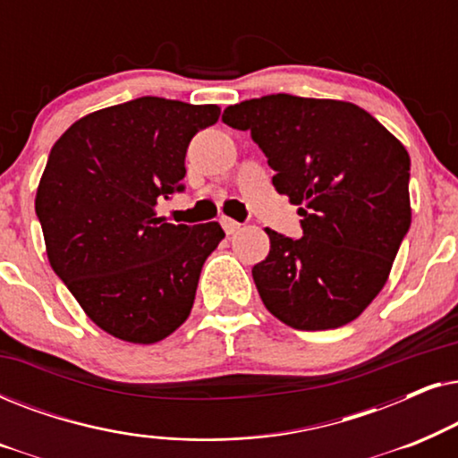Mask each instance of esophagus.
<instances>
[{
  "label": "esophagus",
  "instance_id": "34e87169",
  "mask_svg": "<svg viewBox=\"0 0 458 458\" xmlns=\"http://www.w3.org/2000/svg\"><path fill=\"white\" fill-rule=\"evenodd\" d=\"M221 225H223L225 233H227V235H231V233H235V231H237V229H240V223H237V221H233V218H229V216H223V218H221Z\"/></svg>",
  "mask_w": 458,
  "mask_h": 458
}]
</instances>
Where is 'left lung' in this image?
Masks as SVG:
<instances>
[{
    "instance_id": "left-lung-1",
    "label": "left lung",
    "mask_w": 458,
    "mask_h": 458,
    "mask_svg": "<svg viewBox=\"0 0 458 458\" xmlns=\"http://www.w3.org/2000/svg\"><path fill=\"white\" fill-rule=\"evenodd\" d=\"M298 206L302 237L267 229L271 250L252 268L262 302L300 331L354 321L386 285L411 227V158L367 110L340 99L265 96L229 106Z\"/></svg>"
}]
</instances>
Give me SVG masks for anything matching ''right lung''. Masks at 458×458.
<instances>
[{
	"instance_id": "obj_1",
	"label": "right lung",
	"mask_w": 458,
	"mask_h": 458,
	"mask_svg": "<svg viewBox=\"0 0 458 458\" xmlns=\"http://www.w3.org/2000/svg\"><path fill=\"white\" fill-rule=\"evenodd\" d=\"M218 114L215 104L137 98L79 118L49 152L35 198L49 265L118 340L160 342L190 317L225 231L166 223L154 208L183 191L187 146Z\"/></svg>"
}]
</instances>
